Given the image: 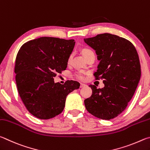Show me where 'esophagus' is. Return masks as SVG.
Instances as JSON below:
<instances>
[{"mask_svg":"<svg viewBox=\"0 0 150 150\" xmlns=\"http://www.w3.org/2000/svg\"><path fill=\"white\" fill-rule=\"evenodd\" d=\"M85 86H86V85L84 84V83H80V88L85 87Z\"/></svg>","mask_w":150,"mask_h":150,"instance_id":"esophagus-1","label":"esophagus"}]
</instances>
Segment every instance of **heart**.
Listing matches in <instances>:
<instances>
[{"label": "heart", "mask_w": 150, "mask_h": 150, "mask_svg": "<svg viewBox=\"0 0 150 150\" xmlns=\"http://www.w3.org/2000/svg\"><path fill=\"white\" fill-rule=\"evenodd\" d=\"M82 52L83 54V56L86 57V59L87 58L89 55H90L91 54H93V52L91 51V49H88V48H84L82 50ZM71 59H72V54H70L69 57L68 58V60H67V62L68 63L70 62L71 61ZM74 77L76 78L78 80H83L84 79V76H85V72H83V71L82 70H80V71H77V72H76L74 73Z\"/></svg>", "instance_id": "obj_1"}]
</instances>
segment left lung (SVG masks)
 Here are the masks:
<instances>
[{"mask_svg":"<svg viewBox=\"0 0 150 150\" xmlns=\"http://www.w3.org/2000/svg\"><path fill=\"white\" fill-rule=\"evenodd\" d=\"M84 41L96 51L100 60L93 76L103 80V88L90 85L92 95L84 100L87 111L93 116L110 120L127 107L140 80V59L134 45L111 33H102Z\"/></svg>","mask_w":150,"mask_h":150,"instance_id":"obj_1","label":"left lung"}]
</instances>
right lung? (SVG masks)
<instances>
[{
	"instance_id": "obj_1",
	"label": "right lung",
	"mask_w": 150,
	"mask_h": 150,
	"mask_svg": "<svg viewBox=\"0 0 150 150\" xmlns=\"http://www.w3.org/2000/svg\"><path fill=\"white\" fill-rule=\"evenodd\" d=\"M75 45L74 39L42 37L20 47L14 72L18 93L26 109L40 119L62 112L68 93L80 88L76 81L54 83L57 74L65 70Z\"/></svg>"
}]
</instances>
